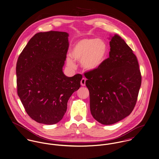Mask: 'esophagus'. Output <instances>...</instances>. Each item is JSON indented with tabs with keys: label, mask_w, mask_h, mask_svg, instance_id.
I'll return each mask as SVG.
<instances>
[{
	"label": "esophagus",
	"mask_w": 159,
	"mask_h": 159,
	"mask_svg": "<svg viewBox=\"0 0 159 159\" xmlns=\"http://www.w3.org/2000/svg\"><path fill=\"white\" fill-rule=\"evenodd\" d=\"M85 82H86V79L83 77L80 81V84H81V85L84 87L85 85Z\"/></svg>",
	"instance_id": "1"
}]
</instances>
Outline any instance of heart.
Returning a JSON list of instances; mask_svg holds the SVG:
<instances>
[{"label":"heart","instance_id":"b5f03b06","mask_svg":"<svg viewBox=\"0 0 159 159\" xmlns=\"http://www.w3.org/2000/svg\"><path fill=\"white\" fill-rule=\"evenodd\" d=\"M108 52V46L101 39L85 38L77 41L71 50V56L66 58V63L69 67H75L74 60L81 61L84 68L93 70L102 65ZM73 59H72V58Z\"/></svg>","mask_w":159,"mask_h":159}]
</instances>
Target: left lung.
Masks as SVG:
<instances>
[{
    "label": "left lung",
    "mask_w": 159,
    "mask_h": 159,
    "mask_svg": "<svg viewBox=\"0 0 159 159\" xmlns=\"http://www.w3.org/2000/svg\"><path fill=\"white\" fill-rule=\"evenodd\" d=\"M109 57L99 68L87 71L93 117L104 125L116 123L133 111L141 84L137 57L120 36L110 41Z\"/></svg>",
    "instance_id": "left-lung-1"
}]
</instances>
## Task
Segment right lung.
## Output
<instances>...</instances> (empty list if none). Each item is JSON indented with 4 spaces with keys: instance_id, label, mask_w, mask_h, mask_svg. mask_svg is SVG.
I'll return each mask as SVG.
<instances>
[{
    "instance_id": "right-lung-1",
    "label": "right lung",
    "mask_w": 159,
    "mask_h": 159,
    "mask_svg": "<svg viewBox=\"0 0 159 159\" xmlns=\"http://www.w3.org/2000/svg\"><path fill=\"white\" fill-rule=\"evenodd\" d=\"M68 34L49 31L34 36L18 57L17 92L28 115L39 123L54 124L63 118L82 74L68 77L62 68L68 51Z\"/></svg>"
}]
</instances>
